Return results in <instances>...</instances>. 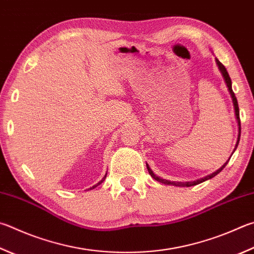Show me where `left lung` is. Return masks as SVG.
Returning <instances> with one entry per match:
<instances>
[{"label": "left lung", "instance_id": "left-lung-1", "mask_svg": "<svg viewBox=\"0 0 254 254\" xmlns=\"http://www.w3.org/2000/svg\"><path fill=\"white\" fill-rule=\"evenodd\" d=\"M215 62H216V64H218L219 70H220V72H221V74H222V76H223L225 84H227V86H228V90H229V92H230V95H231V98H232V102H233V107H234V112H236V118H237V122H238V127H239L238 141H237L236 147H234V151H236V149L238 147V144H239V141H240V135H241V122H240V113H239L238 100H237V98H236V94H234V92H233V90H232V82H231V79H230L227 68L224 67L223 64L221 63L218 59H215ZM234 151H233V152H234ZM230 158H231V156H230ZM229 160H230V159H229ZM229 160L222 165V167H221V168L218 170V171H215V172H213V173L210 174V175H206V177L202 178V179L196 180V181H193V182H184V183H183V182H173V181H169V180H165V179H162V178L158 177V175H155V174L153 173V171H152L151 168L149 167V164H146V168H147V171H149L151 177L153 178L154 180H156V181L161 182V183L168 184V186H175V187H192V186H196V184L202 183V182L206 181V180H209V179H212L213 177H215L216 174L220 173V172L222 171V170L225 168V165L228 164Z\"/></svg>", "mask_w": 254, "mask_h": 254}]
</instances>
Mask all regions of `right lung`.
<instances>
[{
    "instance_id": "1",
    "label": "right lung",
    "mask_w": 254,
    "mask_h": 254,
    "mask_svg": "<svg viewBox=\"0 0 254 254\" xmlns=\"http://www.w3.org/2000/svg\"><path fill=\"white\" fill-rule=\"evenodd\" d=\"M105 178H107V174H105V175H104V178H103L102 180H101V181H100L99 183H96V184H95V186H93V187H92V188H90V190H92V189H94V188H96V187H98V186H100V184H101V183H102V182L104 181V180H105Z\"/></svg>"
}]
</instances>
